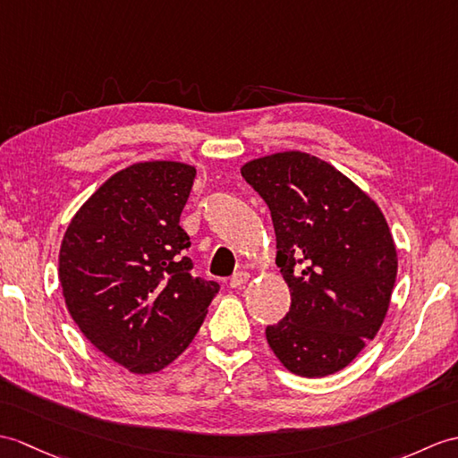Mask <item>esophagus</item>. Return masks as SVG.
<instances>
[{"label":"esophagus","instance_id":"esophagus-1","mask_svg":"<svg viewBox=\"0 0 458 458\" xmlns=\"http://www.w3.org/2000/svg\"><path fill=\"white\" fill-rule=\"evenodd\" d=\"M250 281V273L248 271H238L233 273V277L230 279V286L232 289H240V286H243Z\"/></svg>","mask_w":458,"mask_h":458}]
</instances>
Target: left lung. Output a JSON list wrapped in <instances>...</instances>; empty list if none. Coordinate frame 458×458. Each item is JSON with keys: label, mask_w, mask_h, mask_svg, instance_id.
<instances>
[{"label": "left lung", "mask_w": 458, "mask_h": 458, "mask_svg": "<svg viewBox=\"0 0 458 458\" xmlns=\"http://www.w3.org/2000/svg\"><path fill=\"white\" fill-rule=\"evenodd\" d=\"M242 175L271 210L291 310L265 329L291 373L345 369L385 322L398 253L380 207L332 164L299 150L255 157Z\"/></svg>", "instance_id": "8db88e82"}]
</instances>
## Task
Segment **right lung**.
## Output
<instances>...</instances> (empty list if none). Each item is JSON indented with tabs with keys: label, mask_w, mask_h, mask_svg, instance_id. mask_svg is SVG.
<instances>
[{
	"label": "right lung",
	"mask_w": 458,
	"mask_h": 458,
	"mask_svg": "<svg viewBox=\"0 0 458 458\" xmlns=\"http://www.w3.org/2000/svg\"><path fill=\"white\" fill-rule=\"evenodd\" d=\"M195 165L152 159L111 175L64 233L58 279L80 332L134 375L159 373L193 342L220 284L191 275L179 216Z\"/></svg>",
	"instance_id": "add662e5"
}]
</instances>
